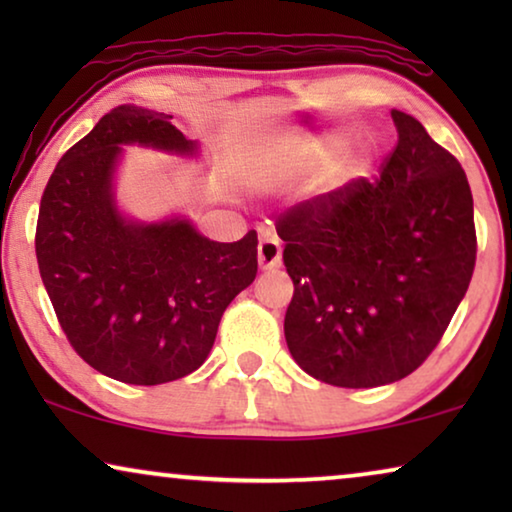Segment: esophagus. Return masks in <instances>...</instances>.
<instances>
[{"mask_svg":"<svg viewBox=\"0 0 512 512\" xmlns=\"http://www.w3.org/2000/svg\"><path fill=\"white\" fill-rule=\"evenodd\" d=\"M279 263H282V244H279L275 235L263 230L261 242H258V265L263 270H272L279 268Z\"/></svg>","mask_w":512,"mask_h":512,"instance_id":"34e87169","label":"esophagus"}]
</instances>
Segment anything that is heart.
Here are the masks:
<instances>
[{
	"label": "heart",
	"mask_w": 512,
	"mask_h": 512,
	"mask_svg": "<svg viewBox=\"0 0 512 512\" xmlns=\"http://www.w3.org/2000/svg\"><path fill=\"white\" fill-rule=\"evenodd\" d=\"M338 151H340L338 142H321L317 146H312V149H307L303 156H298V163H324V160L333 158ZM359 170H361V165L356 163L354 172H359Z\"/></svg>",
	"instance_id": "obj_1"
}]
</instances>
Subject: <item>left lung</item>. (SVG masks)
Here are the masks:
<instances>
[{
    "instance_id": "left-lung-1",
    "label": "left lung",
    "mask_w": 512,
    "mask_h": 512,
    "mask_svg": "<svg viewBox=\"0 0 512 512\" xmlns=\"http://www.w3.org/2000/svg\"><path fill=\"white\" fill-rule=\"evenodd\" d=\"M391 118L398 142L380 179L349 181L277 221L293 279L286 345L333 387H382L422 366L475 268L466 172L417 118Z\"/></svg>"
}]
</instances>
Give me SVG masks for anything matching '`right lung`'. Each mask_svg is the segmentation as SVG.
<instances>
[{
    "mask_svg": "<svg viewBox=\"0 0 512 512\" xmlns=\"http://www.w3.org/2000/svg\"><path fill=\"white\" fill-rule=\"evenodd\" d=\"M172 116L121 104L76 142L41 195L37 263L69 345L125 384L186 377L212 352L219 321L258 270V237L212 242L186 219L137 223L116 209L123 144L193 156Z\"/></svg>",
    "mask_w": 512,
    "mask_h": 512,
    "instance_id": "add662e5",
    "label": "right lung"
}]
</instances>
